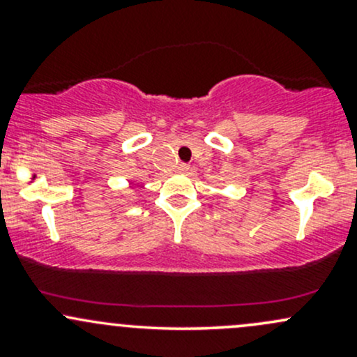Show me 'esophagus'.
Masks as SVG:
<instances>
[{"label": "esophagus", "instance_id": "obj_1", "mask_svg": "<svg viewBox=\"0 0 357 357\" xmlns=\"http://www.w3.org/2000/svg\"><path fill=\"white\" fill-rule=\"evenodd\" d=\"M178 171H179V173H188V171H190V165H186V162H181V165L178 166Z\"/></svg>", "mask_w": 357, "mask_h": 357}]
</instances>
